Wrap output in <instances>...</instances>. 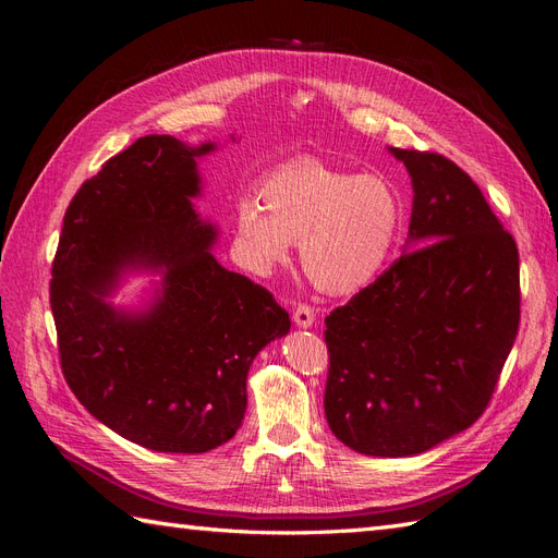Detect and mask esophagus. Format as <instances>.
Listing matches in <instances>:
<instances>
[{
    "label": "esophagus",
    "mask_w": 558,
    "mask_h": 558,
    "mask_svg": "<svg viewBox=\"0 0 558 558\" xmlns=\"http://www.w3.org/2000/svg\"><path fill=\"white\" fill-rule=\"evenodd\" d=\"M293 320L300 328H312L314 320H316V312L312 305H305V302H300V305L293 310Z\"/></svg>",
    "instance_id": "esophagus-1"
}]
</instances>
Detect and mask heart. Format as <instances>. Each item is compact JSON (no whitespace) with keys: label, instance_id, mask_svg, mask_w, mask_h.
I'll use <instances>...</instances> for the list:
<instances>
[{"label":"heart","instance_id":"1","mask_svg":"<svg viewBox=\"0 0 558 558\" xmlns=\"http://www.w3.org/2000/svg\"><path fill=\"white\" fill-rule=\"evenodd\" d=\"M402 223L404 199L393 181L295 160L265 179L263 199H240L234 244L251 272L269 275L302 242L300 260L312 283L344 295L375 281Z\"/></svg>","mask_w":558,"mask_h":558}]
</instances>
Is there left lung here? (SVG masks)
<instances>
[{
	"mask_svg": "<svg viewBox=\"0 0 558 558\" xmlns=\"http://www.w3.org/2000/svg\"><path fill=\"white\" fill-rule=\"evenodd\" d=\"M412 177L410 246L326 316V418L365 456H414L486 410L519 330V251L459 165L388 148Z\"/></svg>",
	"mask_w": 558,
	"mask_h": 558,
	"instance_id": "left-lung-1",
	"label": "left lung"
}]
</instances>
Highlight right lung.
Returning <instances> with one entry per match:
<instances>
[{
  "mask_svg": "<svg viewBox=\"0 0 558 558\" xmlns=\"http://www.w3.org/2000/svg\"><path fill=\"white\" fill-rule=\"evenodd\" d=\"M148 134L102 165L66 207L50 269L62 375L97 421L150 451L205 453L242 426L246 375L258 351L291 330L263 286L211 256L216 228L199 221L197 158ZM160 266L144 313L106 302L128 266Z\"/></svg>",
  "mask_w": 558,
  "mask_h": 558,
  "instance_id": "obj_1",
  "label": "right lung"
}]
</instances>
